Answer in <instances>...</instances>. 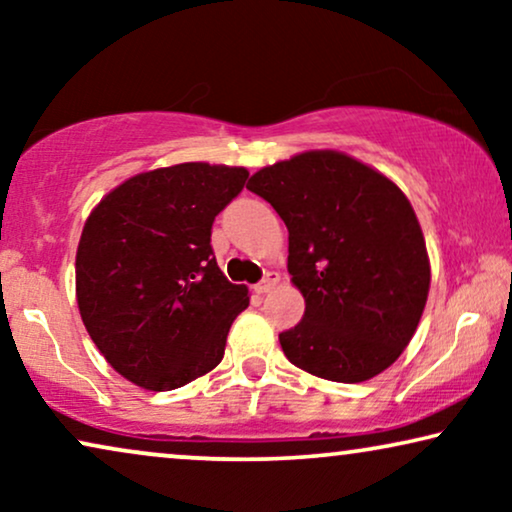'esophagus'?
I'll return each mask as SVG.
<instances>
[{"label": "esophagus", "instance_id": "1", "mask_svg": "<svg viewBox=\"0 0 512 512\" xmlns=\"http://www.w3.org/2000/svg\"><path fill=\"white\" fill-rule=\"evenodd\" d=\"M277 282H279V277L275 275V272H268V275H265L261 282L254 284V291L256 293H268L270 289H275Z\"/></svg>", "mask_w": 512, "mask_h": 512}]
</instances>
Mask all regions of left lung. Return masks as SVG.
Segmentation results:
<instances>
[{
    "instance_id": "obj_1",
    "label": "left lung",
    "mask_w": 512,
    "mask_h": 512,
    "mask_svg": "<svg viewBox=\"0 0 512 512\" xmlns=\"http://www.w3.org/2000/svg\"><path fill=\"white\" fill-rule=\"evenodd\" d=\"M247 188L289 228L286 268L305 298L303 321L279 333L286 359L345 384L387 370L415 335L431 284L422 226L405 193L331 149L263 167Z\"/></svg>"
}]
</instances>
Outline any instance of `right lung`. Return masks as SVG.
<instances>
[{
	"instance_id": "1",
	"label": "right lung",
	"mask_w": 512,
	"mask_h": 512,
	"mask_svg": "<svg viewBox=\"0 0 512 512\" xmlns=\"http://www.w3.org/2000/svg\"><path fill=\"white\" fill-rule=\"evenodd\" d=\"M244 167L181 163L135 174L97 202L76 249L83 326L118 375L170 391L214 370L249 289L212 251L216 214Z\"/></svg>"
}]
</instances>
